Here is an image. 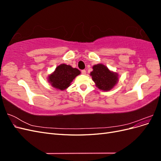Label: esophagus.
<instances>
[{"label": "esophagus", "mask_w": 161, "mask_h": 161, "mask_svg": "<svg viewBox=\"0 0 161 161\" xmlns=\"http://www.w3.org/2000/svg\"><path fill=\"white\" fill-rule=\"evenodd\" d=\"M81 73H82V75H86V70H81Z\"/></svg>", "instance_id": "esophagus-1"}]
</instances>
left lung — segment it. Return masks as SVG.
<instances>
[{"mask_svg": "<svg viewBox=\"0 0 161 161\" xmlns=\"http://www.w3.org/2000/svg\"><path fill=\"white\" fill-rule=\"evenodd\" d=\"M90 75L97 88L104 91H109L113 89L119 79L118 73L110 70L103 64L92 66V71L91 72Z\"/></svg>", "mask_w": 161, "mask_h": 161, "instance_id": "8db88e82", "label": "left lung"}]
</instances>
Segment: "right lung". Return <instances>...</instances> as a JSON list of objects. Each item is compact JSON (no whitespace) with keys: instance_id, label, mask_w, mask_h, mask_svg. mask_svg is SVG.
<instances>
[{"instance_id":"right-lung-1","label":"right lung","mask_w":161,"mask_h":161,"mask_svg":"<svg viewBox=\"0 0 161 161\" xmlns=\"http://www.w3.org/2000/svg\"><path fill=\"white\" fill-rule=\"evenodd\" d=\"M80 74V71L70 65L61 64L47 76V80L52 87L58 90L64 91L70 86L71 82Z\"/></svg>"}]
</instances>
